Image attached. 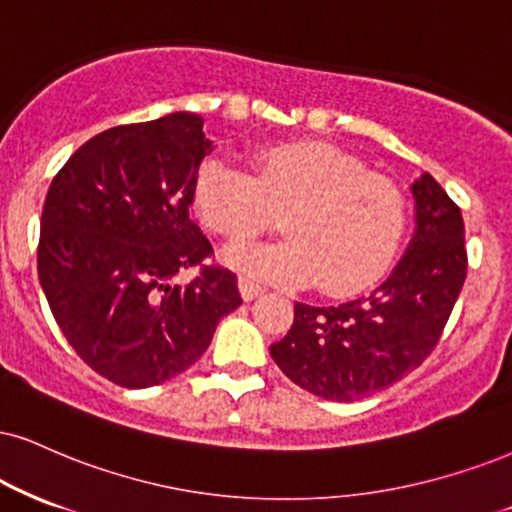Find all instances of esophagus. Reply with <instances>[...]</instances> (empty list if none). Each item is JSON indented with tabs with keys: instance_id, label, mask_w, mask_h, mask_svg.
I'll list each match as a JSON object with an SVG mask.
<instances>
[{
	"instance_id": "esophagus-1",
	"label": "esophagus",
	"mask_w": 512,
	"mask_h": 512,
	"mask_svg": "<svg viewBox=\"0 0 512 512\" xmlns=\"http://www.w3.org/2000/svg\"><path fill=\"white\" fill-rule=\"evenodd\" d=\"M239 292H242L246 301H251V299H256L258 294H263V287L258 285V282L249 280V277H239Z\"/></svg>"
}]
</instances>
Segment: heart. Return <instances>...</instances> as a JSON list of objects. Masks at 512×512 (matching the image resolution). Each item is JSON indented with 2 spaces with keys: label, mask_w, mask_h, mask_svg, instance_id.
<instances>
[{
  "label": "heart",
  "mask_w": 512,
  "mask_h": 512,
  "mask_svg": "<svg viewBox=\"0 0 512 512\" xmlns=\"http://www.w3.org/2000/svg\"><path fill=\"white\" fill-rule=\"evenodd\" d=\"M192 204L208 230L230 239L258 235L285 213L287 239L244 244L225 254L246 275L275 282L320 280L330 294L372 285L399 249L406 199L387 175L330 144H268L251 154V173L206 159L192 182Z\"/></svg>",
  "instance_id": "b5f03b06"
}]
</instances>
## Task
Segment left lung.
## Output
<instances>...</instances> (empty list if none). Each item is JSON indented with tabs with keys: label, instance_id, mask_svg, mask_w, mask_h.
<instances>
[{
	"label": "left lung",
	"instance_id": "obj_1",
	"mask_svg": "<svg viewBox=\"0 0 512 512\" xmlns=\"http://www.w3.org/2000/svg\"><path fill=\"white\" fill-rule=\"evenodd\" d=\"M410 189L418 227L394 273L346 304H296L292 330L270 346L301 389L332 401L363 399L420 368L439 344L468 275L465 223L430 173Z\"/></svg>",
	"mask_w": 512,
	"mask_h": 512
}]
</instances>
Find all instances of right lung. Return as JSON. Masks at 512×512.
Listing matches in <instances>:
<instances>
[{
  "instance_id": "add662e5",
  "label": "right lung",
  "mask_w": 512,
  "mask_h": 512,
  "mask_svg": "<svg viewBox=\"0 0 512 512\" xmlns=\"http://www.w3.org/2000/svg\"><path fill=\"white\" fill-rule=\"evenodd\" d=\"M197 113L116 125L63 163L42 208L37 273L56 325L94 372L154 387L197 363L220 318L242 304L237 275L208 266L189 218L211 151ZM199 267L187 286L180 269Z\"/></svg>"
}]
</instances>
